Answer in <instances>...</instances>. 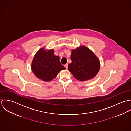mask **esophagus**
Returning <instances> with one entry per match:
<instances>
[{"mask_svg":"<svg viewBox=\"0 0 131 131\" xmlns=\"http://www.w3.org/2000/svg\"><path fill=\"white\" fill-rule=\"evenodd\" d=\"M64 66H65V68L67 69V67H68V64H65V65H64Z\"/></svg>","mask_w":131,"mask_h":131,"instance_id":"1","label":"esophagus"}]
</instances>
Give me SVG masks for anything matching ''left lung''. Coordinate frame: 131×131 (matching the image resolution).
<instances>
[{"mask_svg": "<svg viewBox=\"0 0 131 131\" xmlns=\"http://www.w3.org/2000/svg\"><path fill=\"white\" fill-rule=\"evenodd\" d=\"M72 62L68 66L69 71L79 81L94 78L98 73L100 64L97 57L85 46H80L71 51Z\"/></svg>", "mask_w": 131, "mask_h": 131, "instance_id": "8db88e82", "label": "left lung"}]
</instances>
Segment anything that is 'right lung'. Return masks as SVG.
Segmentation results:
<instances>
[{"instance_id": "obj_1", "label": "right lung", "mask_w": 131, "mask_h": 131, "mask_svg": "<svg viewBox=\"0 0 131 131\" xmlns=\"http://www.w3.org/2000/svg\"><path fill=\"white\" fill-rule=\"evenodd\" d=\"M59 56L54 54V50L46 51L41 48L35 54L31 69L35 75L43 81H50L59 72L66 68L61 65Z\"/></svg>"}]
</instances>
